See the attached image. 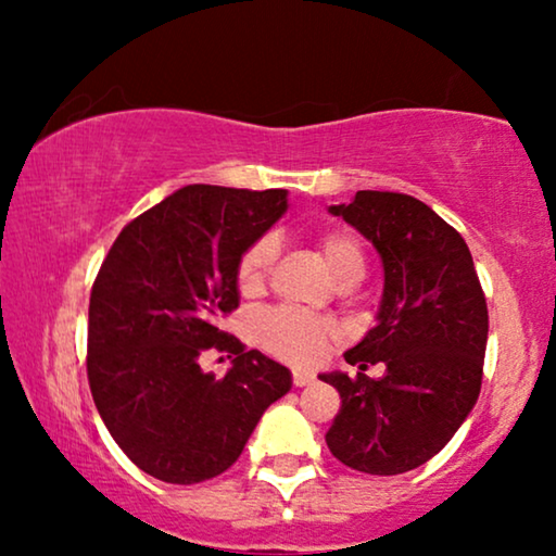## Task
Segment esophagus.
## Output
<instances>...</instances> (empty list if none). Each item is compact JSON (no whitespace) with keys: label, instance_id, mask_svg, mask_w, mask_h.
I'll return each mask as SVG.
<instances>
[{"label":"esophagus","instance_id":"1","mask_svg":"<svg viewBox=\"0 0 556 556\" xmlns=\"http://www.w3.org/2000/svg\"><path fill=\"white\" fill-rule=\"evenodd\" d=\"M314 375H311V371H303V369H295L293 371V384L295 387H308L311 382H314Z\"/></svg>","mask_w":556,"mask_h":556}]
</instances>
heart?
Masks as SVG:
<instances>
[{
	"label": "heart",
	"instance_id": "heart-1",
	"mask_svg": "<svg viewBox=\"0 0 556 556\" xmlns=\"http://www.w3.org/2000/svg\"><path fill=\"white\" fill-rule=\"evenodd\" d=\"M321 255L329 265L331 276L341 286H354L364 278L367 261L359 240L349 232H326L318 240ZM276 240L261 238L250 245L238 261V288L245 295L261 293L268 283ZM255 337L270 354L293 364H311L324 354L329 341L337 337V329L324 318L303 314L295 308H270L255 318Z\"/></svg>",
	"mask_w": 556,
	"mask_h": 556
}]
</instances>
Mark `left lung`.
I'll list each match as a JSON object with an SVG mask.
<instances>
[{
    "instance_id": "obj_1",
    "label": "left lung",
    "mask_w": 556,
    "mask_h": 556,
    "mask_svg": "<svg viewBox=\"0 0 556 556\" xmlns=\"http://www.w3.org/2000/svg\"><path fill=\"white\" fill-rule=\"evenodd\" d=\"M382 257L377 326L349 349V364L384 362V377L318 375L337 387L341 409L326 445L369 476L407 473L438 455L481 392L489 308L466 240L428 204L362 189L331 204Z\"/></svg>"
}]
</instances>
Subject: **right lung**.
Here are the masks:
<instances>
[{
	"instance_id": "obj_1",
	"label": "right lung",
	"mask_w": 556,
	"mask_h": 556,
	"mask_svg": "<svg viewBox=\"0 0 556 556\" xmlns=\"http://www.w3.org/2000/svg\"><path fill=\"white\" fill-rule=\"evenodd\" d=\"M286 210V189L189 185L131 219L105 255L90 291L88 382L143 473L179 485L225 473L291 390L283 364L217 326L240 306V255ZM207 348L236 356L225 378L199 367Z\"/></svg>"
}]
</instances>
